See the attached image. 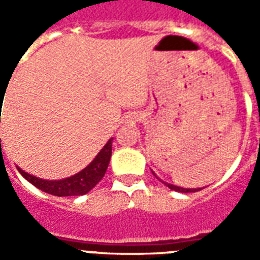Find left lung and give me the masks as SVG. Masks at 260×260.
<instances>
[{
  "instance_id": "left-lung-1",
  "label": "left lung",
  "mask_w": 260,
  "mask_h": 260,
  "mask_svg": "<svg viewBox=\"0 0 260 260\" xmlns=\"http://www.w3.org/2000/svg\"><path fill=\"white\" fill-rule=\"evenodd\" d=\"M164 184H166V182H164ZM166 185L169 186L170 189H173V191L184 192V193H188V192H198V191H201V189H202V188H199V189H186V188H181V186L171 185V184H166Z\"/></svg>"
}]
</instances>
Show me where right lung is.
I'll return each instance as SVG.
<instances>
[{
    "instance_id": "add662e5",
    "label": "right lung",
    "mask_w": 260,
    "mask_h": 260,
    "mask_svg": "<svg viewBox=\"0 0 260 260\" xmlns=\"http://www.w3.org/2000/svg\"><path fill=\"white\" fill-rule=\"evenodd\" d=\"M111 145H113V139L106 143V146L103 147L99 152L96 158L91 161L85 170H82L78 174L72 175L69 178L59 181H46L40 180L37 177L27 174L23 170H19V173L30 184L42 189V191L47 192L50 195L55 196H79L85 195L87 192L93 189L94 186L100 182L106 171H107L108 163L111 158Z\"/></svg>"
}]
</instances>
